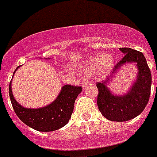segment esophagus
Instances as JSON below:
<instances>
[{"instance_id":"esophagus-1","label":"esophagus","mask_w":157,"mask_h":157,"mask_svg":"<svg viewBox=\"0 0 157 157\" xmlns=\"http://www.w3.org/2000/svg\"><path fill=\"white\" fill-rule=\"evenodd\" d=\"M89 85H90V81L87 78H84L81 80V85L83 88H85Z\"/></svg>"}]
</instances>
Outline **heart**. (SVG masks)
<instances>
[{
  "label": "heart",
  "mask_w": 157,
  "mask_h": 157,
  "mask_svg": "<svg viewBox=\"0 0 157 157\" xmlns=\"http://www.w3.org/2000/svg\"><path fill=\"white\" fill-rule=\"evenodd\" d=\"M114 58L109 54H101L98 56L88 59L82 65L85 71H90L100 68L101 72H108L113 66Z\"/></svg>",
  "instance_id": "obj_1"
}]
</instances>
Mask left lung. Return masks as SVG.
Masks as SVG:
<instances>
[{
  "mask_svg": "<svg viewBox=\"0 0 157 157\" xmlns=\"http://www.w3.org/2000/svg\"><path fill=\"white\" fill-rule=\"evenodd\" d=\"M119 49L124 54L123 58L114 66L113 72L105 81L97 83L99 110L108 120L114 122H125L140 115L146 107L151 94V71L144 54L132 48ZM132 63H136L138 70L136 81L125 94H114L108 88L112 77L123 65Z\"/></svg>",
  "mask_w": 157,
  "mask_h": 157,
  "instance_id": "left-lung-1",
  "label": "left lung"
}]
</instances>
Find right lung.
Instances as JSON below:
<instances>
[{"label": "right lung", "mask_w": 157, "mask_h": 157, "mask_svg": "<svg viewBox=\"0 0 157 157\" xmlns=\"http://www.w3.org/2000/svg\"><path fill=\"white\" fill-rule=\"evenodd\" d=\"M11 85L12 81H10L9 92L13 108L17 117L28 127L43 132L56 131L68 123L73 112L75 101L82 91V88L79 86L63 85L54 101L43 107L31 109L23 107L15 100Z\"/></svg>", "instance_id": "right-lung-1"}]
</instances>
